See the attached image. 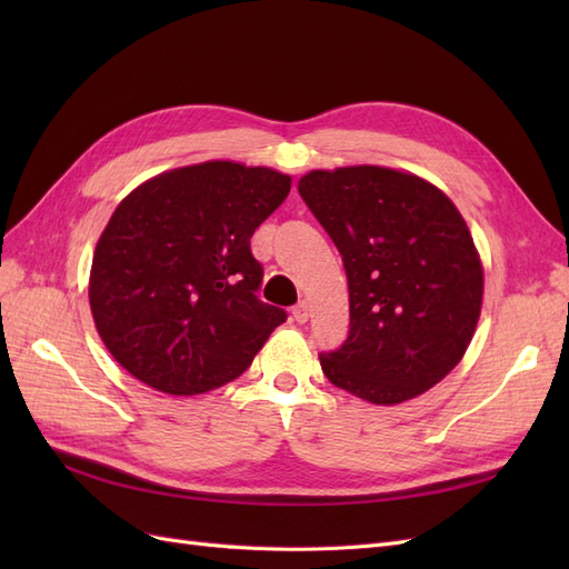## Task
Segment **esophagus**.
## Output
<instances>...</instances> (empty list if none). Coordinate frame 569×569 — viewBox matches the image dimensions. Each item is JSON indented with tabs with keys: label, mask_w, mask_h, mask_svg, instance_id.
I'll return each instance as SVG.
<instances>
[{
	"label": "esophagus",
	"mask_w": 569,
	"mask_h": 569,
	"mask_svg": "<svg viewBox=\"0 0 569 569\" xmlns=\"http://www.w3.org/2000/svg\"><path fill=\"white\" fill-rule=\"evenodd\" d=\"M291 316H295V320L297 322H308V303L306 301H299L295 308H291Z\"/></svg>",
	"instance_id": "34e87169"
}]
</instances>
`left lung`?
Instances as JSON below:
<instances>
[{
	"mask_svg": "<svg viewBox=\"0 0 569 569\" xmlns=\"http://www.w3.org/2000/svg\"><path fill=\"white\" fill-rule=\"evenodd\" d=\"M299 194L349 280V335L327 380L377 406L416 399L468 351L485 274L462 216L427 180L380 166L311 170Z\"/></svg>",
	"mask_w": 569,
	"mask_h": 569,
	"instance_id": "left-lung-1",
	"label": "left lung"
}]
</instances>
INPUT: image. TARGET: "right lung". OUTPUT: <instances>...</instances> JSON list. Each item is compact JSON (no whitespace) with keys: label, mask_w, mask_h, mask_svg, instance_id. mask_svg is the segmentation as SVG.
<instances>
[{"label":"right lung","mask_w":569,"mask_h":569,"mask_svg":"<svg viewBox=\"0 0 569 569\" xmlns=\"http://www.w3.org/2000/svg\"><path fill=\"white\" fill-rule=\"evenodd\" d=\"M272 168L209 161L147 180L118 203L90 274L97 332L137 380L194 396L237 380L284 308L256 297L251 234L287 199Z\"/></svg>","instance_id":"obj_1"}]
</instances>
